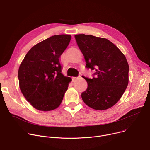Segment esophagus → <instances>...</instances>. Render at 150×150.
I'll return each mask as SVG.
<instances>
[{
    "instance_id": "obj_1",
    "label": "esophagus",
    "mask_w": 150,
    "mask_h": 150,
    "mask_svg": "<svg viewBox=\"0 0 150 150\" xmlns=\"http://www.w3.org/2000/svg\"><path fill=\"white\" fill-rule=\"evenodd\" d=\"M80 77H81V76H79L78 77H73V78H72V80H73V81H75V80H77L78 78H79Z\"/></svg>"
}]
</instances>
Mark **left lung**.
I'll use <instances>...</instances> for the list:
<instances>
[{"label":"left lung","instance_id":"obj_1","mask_svg":"<svg viewBox=\"0 0 150 150\" xmlns=\"http://www.w3.org/2000/svg\"><path fill=\"white\" fill-rule=\"evenodd\" d=\"M75 38L86 61L95 71L92 78L84 77L88 88L81 98L88 106L105 110L117 103L128 84L129 65L125 55L108 39L84 34Z\"/></svg>","mask_w":150,"mask_h":150}]
</instances>
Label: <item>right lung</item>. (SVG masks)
I'll list each match as a JSON object with an SVG mask.
<instances>
[{
    "label": "right lung",
    "instance_id": "right-lung-1",
    "mask_svg": "<svg viewBox=\"0 0 150 150\" xmlns=\"http://www.w3.org/2000/svg\"><path fill=\"white\" fill-rule=\"evenodd\" d=\"M71 39L54 35L34 45L19 66L20 89L26 100L39 111H49L61 103L72 79L62 74L59 58Z\"/></svg>",
    "mask_w": 150,
    "mask_h": 150
}]
</instances>
